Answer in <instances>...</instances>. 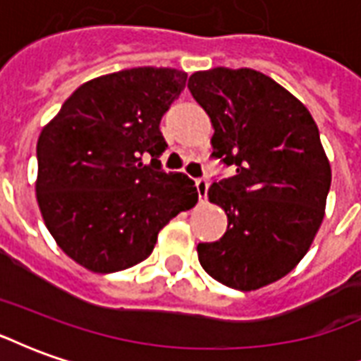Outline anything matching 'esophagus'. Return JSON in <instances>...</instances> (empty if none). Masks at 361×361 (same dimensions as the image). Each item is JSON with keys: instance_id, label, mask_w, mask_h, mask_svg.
<instances>
[{"instance_id": "esophagus-1", "label": "esophagus", "mask_w": 361, "mask_h": 361, "mask_svg": "<svg viewBox=\"0 0 361 361\" xmlns=\"http://www.w3.org/2000/svg\"><path fill=\"white\" fill-rule=\"evenodd\" d=\"M195 188L201 203H204L207 201V193H209V180L207 178H199V180H195Z\"/></svg>"}]
</instances>
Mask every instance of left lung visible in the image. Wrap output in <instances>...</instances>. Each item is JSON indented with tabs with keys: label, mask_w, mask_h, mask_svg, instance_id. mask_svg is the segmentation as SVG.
<instances>
[{
	"label": "left lung",
	"mask_w": 361,
	"mask_h": 361,
	"mask_svg": "<svg viewBox=\"0 0 361 361\" xmlns=\"http://www.w3.org/2000/svg\"><path fill=\"white\" fill-rule=\"evenodd\" d=\"M188 89L211 118L212 157L235 176L209 189L226 234L199 243V263L224 286L251 292L276 282L310 251L325 216L331 164L310 110L255 69L214 67Z\"/></svg>",
	"instance_id": "1"
}]
</instances>
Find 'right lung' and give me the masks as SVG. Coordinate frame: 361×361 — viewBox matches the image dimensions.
Masks as SVG:
<instances>
[{"label": "right lung", "instance_id": "1", "mask_svg": "<svg viewBox=\"0 0 361 361\" xmlns=\"http://www.w3.org/2000/svg\"><path fill=\"white\" fill-rule=\"evenodd\" d=\"M188 73L137 67L87 81L38 137L36 201L66 255L87 271L141 263L158 232L197 204L185 173L160 168V119Z\"/></svg>", "mask_w": 361, "mask_h": 361}]
</instances>
